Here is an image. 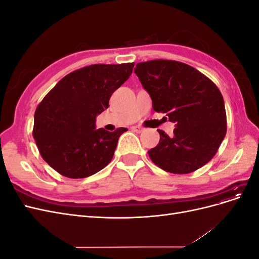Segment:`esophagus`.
<instances>
[{
  "label": "esophagus",
  "instance_id": "esophagus-1",
  "mask_svg": "<svg viewBox=\"0 0 259 259\" xmlns=\"http://www.w3.org/2000/svg\"><path fill=\"white\" fill-rule=\"evenodd\" d=\"M133 131H134V132H136V133H142V132H144V130L145 128H143L142 126H132L131 127Z\"/></svg>",
  "mask_w": 259,
  "mask_h": 259
}]
</instances>
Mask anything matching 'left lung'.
Returning a JSON list of instances; mask_svg holds the SVG:
<instances>
[{"label":"left lung","instance_id":"1","mask_svg":"<svg viewBox=\"0 0 259 259\" xmlns=\"http://www.w3.org/2000/svg\"><path fill=\"white\" fill-rule=\"evenodd\" d=\"M134 72L156 112L175 123L174 135L158 130L160 142L148 151L152 162L174 174H188L213 159L226 136L222 93L197 69L174 60L139 62Z\"/></svg>","mask_w":259,"mask_h":259}]
</instances>
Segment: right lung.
<instances>
[{"instance_id":"1","label":"right lung","mask_w":259,"mask_h":259,"mask_svg":"<svg viewBox=\"0 0 259 259\" xmlns=\"http://www.w3.org/2000/svg\"><path fill=\"white\" fill-rule=\"evenodd\" d=\"M134 62L92 65L69 73L34 113L33 138L42 158L62 176L85 178L106 167L127 130H96V116L132 74Z\"/></svg>"}]
</instances>
